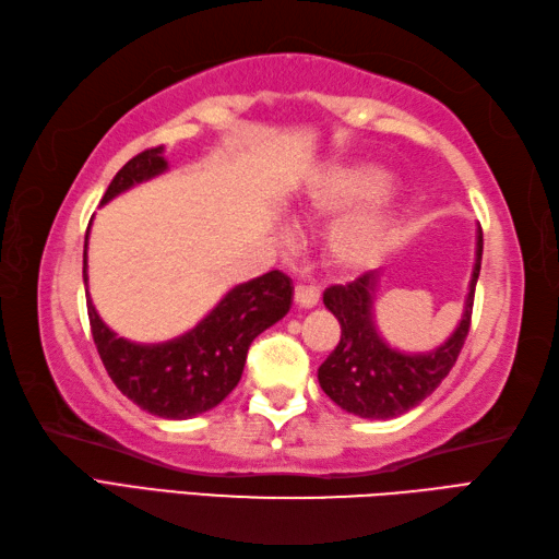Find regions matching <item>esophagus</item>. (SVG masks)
Returning <instances> with one entry per match:
<instances>
[{
	"label": "esophagus",
	"mask_w": 559,
	"mask_h": 559,
	"mask_svg": "<svg viewBox=\"0 0 559 559\" xmlns=\"http://www.w3.org/2000/svg\"><path fill=\"white\" fill-rule=\"evenodd\" d=\"M318 299H321V289L313 287V284H296L294 301L299 304L301 309H313Z\"/></svg>",
	"instance_id": "obj_1"
}]
</instances>
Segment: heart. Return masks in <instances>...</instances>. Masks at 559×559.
I'll use <instances>...</instances> for the list:
<instances>
[{"label":"heart","instance_id":"1","mask_svg":"<svg viewBox=\"0 0 559 559\" xmlns=\"http://www.w3.org/2000/svg\"><path fill=\"white\" fill-rule=\"evenodd\" d=\"M393 180L395 176L389 168L371 162L330 166L311 180L299 202L301 216L333 219L353 212L340 219L325 238V253L335 267L345 272L369 270L381 263V258L395 246L401 234V210L395 204L376 202L391 190ZM364 203L368 204L367 209L362 207Z\"/></svg>","mask_w":559,"mask_h":559}]
</instances>
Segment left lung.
Returning <instances> with one entry per match:
<instances>
[{"label": "left lung", "mask_w": 559, "mask_h": 559, "mask_svg": "<svg viewBox=\"0 0 559 559\" xmlns=\"http://www.w3.org/2000/svg\"><path fill=\"white\" fill-rule=\"evenodd\" d=\"M483 263V229H477L475 265L465 296L463 318L447 343L423 355H405L379 335L373 323V296L379 270L364 272L349 284H333L323 294L325 309L333 313L343 335L337 347L318 369V383L330 401L347 413L367 419H391L405 415L439 389L459 359L471 330L475 284Z\"/></svg>", "instance_id": "obj_1"}]
</instances>
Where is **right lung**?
<instances>
[{"label":"right lung","instance_id":"1","mask_svg":"<svg viewBox=\"0 0 559 559\" xmlns=\"http://www.w3.org/2000/svg\"><path fill=\"white\" fill-rule=\"evenodd\" d=\"M166 168L164 146L136 154L110 180L100 204L136 183L162 176ZM292 296V280L284 272H265L234 287L186 335L158 345H136L118 337L100 321L88 292L86 309L100 361L120 393L156 417L188 419L216 407L236 389L250 343L287 316Z\"/></svg>","mask_w":559,"mask_h":559}]
</instances>
